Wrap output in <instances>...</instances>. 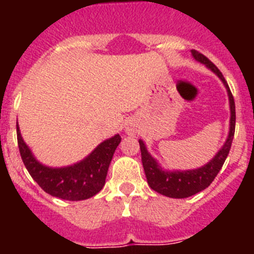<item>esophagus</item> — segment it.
<instances>
[{
    "mask_svg": "<svg viewBox=\"0 0 254 254\" xmlns=\"http://www.w3.org/2000/svg\"><path fill=\"white\" fill-rule=\"evenodd\" d=\"M126 131H127V133H129V134H133L134 133V128H133V127H132V126L127 127V128H126Z\"/></svg>",
    "mask_w": 254,
    "mask_h": 254,
    "instance_id": "1",
    "label": "esophagus"
}]
</instances>
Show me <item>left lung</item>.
Masks as SVG:
<instances>
[{
    "label": "left lung",
    "instance_id": "obj_1",
    "mask_svg": "<svg viewBox=\"0 0 254 254\" xmlns=\"http://www.w3.org/2000/svg\"><path fill=\"white\" fill-rule=\"evenodd\" d=\"M190 53H192L194 60L203 64L212 72L216 73L217 77L223 81L224 86L226 87L229 96V104H230V127H229V134L225 143L217 151V154L215 155L214 158L211 159L207 164H205L203 167L192 170H174V172L164 170L159 165L158 161L155 160L151 155L149 154L143 141L138 140L141 150V160H142L143 170H145V174H146L147 183L151 187V190H156L158 193L164 194V196L172 197V198H186V197L193 196V194L198 193V192L203 190L205 188H207L212 183L215 177L217 176V173L220 172L221 167L225 163V159L228 158L235 132L234 98H233L232 91L229 89L228 82L225 81L223 73L220 72V69L206 56H203L202 53H199V52L194 51V49H192Z\"/></svg>",
    "mask_w": 254,
    "mask_h": 254
}]
</instances>
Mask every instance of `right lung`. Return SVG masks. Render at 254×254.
<instances>
[{
    "label": "right lung",
    "mask_w": 254,
    "mask_h": 254,
    "mask_svg": "<svg viewBox=\"0 0 254 254\" xmlns=\"http://www.w3.org/2000/svg\"><path fill=\"white\" fill-rule=\"evenodd\" d=\"M16 133L22 163L31 178L44 192L67 201L87 199L102 190L114 151L122 140L120 134H116L98 145L84 160L69 167L51 168L39 163L31 154L22 140L19 125H16Z\"/></svg>",
    "instance_id": "add662e5"
}]
</instances>
